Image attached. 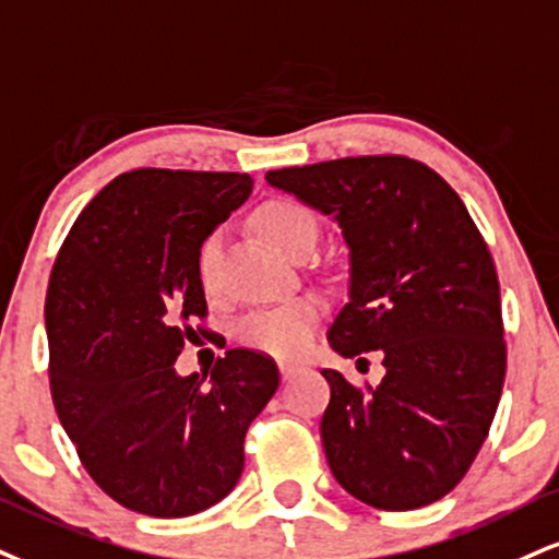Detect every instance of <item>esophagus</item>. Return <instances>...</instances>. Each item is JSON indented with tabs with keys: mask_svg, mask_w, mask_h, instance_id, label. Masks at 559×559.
<instances>
[{
	"mask_svg": "<svg viewBox=\"0 0 559 559\" xmlns=\"http://www.w3.org/2000/svg\"><path fill=\"white\" fill-rule=\"evenodd\" d=\"M297 372H299V365H288V361L281 365V378H284V380H292Z\"/></svg>",
	"mask_w": 559,
	"mask_h": 559,
	"instance_id": "1",
	"label": "esophagus"
}]
</instances>
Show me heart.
<instances>
[{
    "label": "heart",
    "mask_w": 559,
    "mask_h": 559,
    "mask_svg": "<svg viewBox=\"0 0 559 559\" xmlns=\"http://www.w3.org/2000/svg\"><path fill=\"white\" fill-rule=\"evenodd\" d=\"M258 231L286 254H299L318 239V221L312 211L294 198H271L254 211ZM221 237L218 231L207 234L200 241L194 267L205 294L218 292ZM322 301L318 297H294L281 305L254 309L239 322V341L258 352L278 359H297L312 346L314 328L322 318Z\"/></svg>",
    "instance_id": "heart-1"
}]
</instances>
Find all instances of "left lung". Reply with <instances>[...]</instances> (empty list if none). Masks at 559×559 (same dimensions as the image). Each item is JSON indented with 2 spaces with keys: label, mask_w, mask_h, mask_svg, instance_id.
I'll return each mask as SVG.
<instances>
[{
  "label": "left lung",
  "mask_w": 559,
  "mask_h": 559,
  "mask_svg": "<svg viewBox=\"0 0 559 559\" xmlns=\"http://www.w3.org/2000/svg\"><path fill=\"white\" fill-rule=\"evenodd\" d=\"M335 215L352 250L331 346L385 378L356 388L335 369L320 421L335 481L378 510H414L466 476L492 427L508 348L500 281L459 192L408 156H356L265 174ZM367 361V359H365Z\"/></svg>",
  "instance_id": "8db88e82"
}]
</instances>
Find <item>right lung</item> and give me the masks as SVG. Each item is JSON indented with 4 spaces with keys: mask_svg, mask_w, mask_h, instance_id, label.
<instances>
[{
    "mask_svg": "<svg viewBox=\"0 0 559 559\" xmlns=\"http://www.w3.org/2000/svg\"><path fill=\"white\" fill-rule=\"evenodd\" d=\"M250 192L237 171L119 174L53 260V408L91 479L134 513L185 518L224 500L245 468L247 427L278 388L275 361L252 348L218 356L207 385L174 369L190 322L207 318L200 241Z\"/></svg>",
    "mask_w": 559,
    "mask_h": 559,
    "instance_id": "add662e5",
    "label": "right lung"
}]
</instances>
